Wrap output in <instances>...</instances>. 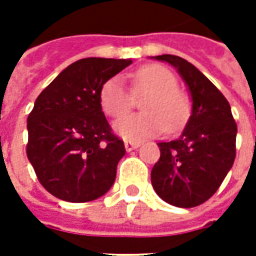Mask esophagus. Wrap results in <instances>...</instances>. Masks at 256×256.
Returning <instances> with one entry per match:
<instances>
[{"instance_id":"1","label":"esophagus","mask_w":256,"mask_h":256,"mask_svg":"<svg viewBox=\"0 0 256 256\" xmlns=\"http://www.w3.org/2000/svg\"><path fill=\"white\" fill-rule=\"evenodd\" d=\"M140 146V142H134V141H124V148H126V150H136V148H138Z\"/></svg>"}]
</instances>
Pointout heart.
I'll list each match as a JSON object with an SVG mask.
<instances>
[{"mask_svg": "<svg viewBox=\"0 0 256 256\" xmlns=\"http://www.w3.org/2000/svg\"><path fill=\"white\" fill-rule=\"evenodd\" d=\"M133 94L145 97L141 101L144 112L133 114L115 122L114 128L128 141H141L162 134L166 128H182L190 114V101L168 68L150 64L132 75V93L122 79L114 76L102 84L100 104L108 116L120 118L133 106Z\"/></svg>", "mask_w": 256, "mask_h": 256, "instance_id": "heart-1", "label": "heart"}]
</instances>
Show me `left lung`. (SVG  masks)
<instances>
[{
  "label": "left lung",
  "mask_w": 256,
  "mask_h": 256,
  "mask_svg": "<svg viewBox=\"0 0 256 256\" xmlns=\"http://www.w3.org/2000/svg\"><path fill=\"white\" fill-rule=\"evenodd\" d=\"M155 58L177 68L192 97V115L178 138L158 144L160 158L150 181L166 203L190 208L207 202L233 166L237 124L225 96L193 64L174 54Z\"/></svg>",
  "instance_id": "obj_1"
}]
</instances>
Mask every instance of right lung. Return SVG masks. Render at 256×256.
<instances>
[{"label":"right lung","instance_id":"right-lung-1","mask_svg":"<svg viewBox=\"0 0 256 256\" xmlns=\"http://www.w3.org/2000/svg\"><path fill=\"white\" fill-rule=\"evenodd\" d=\"M130 64V58H80L36 97L27 118V158L53 196L92 202L115 182L126 150L101 111L100 90Z\"/></svg>","mask_w":256,"mask_h":256}]
</instances>
